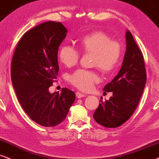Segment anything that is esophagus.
<instances>
[{
    "label": "esophagus",
    "mask_w": 159,
    "mask_h": 159,
    "mask_svg": "<svg viewBox=\"0 0 159 159\" xmlns=\"http://www.w3.org/2000/svg\"><path fill=\"white\" fill-rule=\"evenodd\" d=\"M75 94H76V97H77L78 98H82V97H86V94H82V93H81V92H76Z\"/></svg>",
    "instance_id": "34e87169"
}]
</instances>
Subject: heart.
Wrapping results in <instances>:
<instances>
[{
  "instance_id": "heart-1",
  "label": "heart",
  "mask_w": 159,
  "mask_h": 159,
  "mask_svg": "<svg viewBox=\"0 0 159 159\" xmlns=\"http://www.w3.org/2000/svg\"><path fill=\"white\" fill-rule=\"evenodd\" d=\"M80 52L92 54V65L105 75H111L117 68L122 54L120 42L111 40L108 34L103 31H94L78 41ZM59 60L63 65L70 67L79 61L80 54L68 45H63L59 49ZM99 81V76L94 71L77 70L69 77L72 85L82 91H89Z\"/></svg>"
}]
</instances>
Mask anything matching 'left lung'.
Masks as SVG:
<instances>
[{
	"instance_id": "obj_1",
	"label": "left lung",
	"mask_w": 159,
	"mask_h": 159,
	"mask_svg": "<svg viewBox=\"0 0 159 159\" xmlns=\"http://www.w3.org/2000/svg\"><path fill=\"white\" fill-rule=\"evenodd\" d=\"M126 51L119 73L103 90L113 92L109 100L99 101L94 120L107 128L118 127L129 119L140 100L147 74L143 53L129 30L126 34Z\"/></svg>"
}]
</instances>
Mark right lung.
Segmentation results:
<instances>
[{
    "label": "right lung",
    "mask_w": 159,
    "mask_h": 159,
    "mask_svg": "<svg viewBox=\"0 0 159 159\" xmlns=\"http://www.w3.org/2000/svg\"><path fill=\"white\" fill-rule=\"evenodd\" d=\"M67 33L60 22L48 21L27 31L16 45L11 76L21 106L32 120L52 127L66 118L75 94L63 88L50 94L48 88L59 71V46Z\"/></svg>",
    "instance_id": "1"
}]
</instances>
